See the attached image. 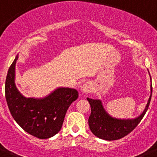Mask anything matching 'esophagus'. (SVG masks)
Here are the masks:
<instances>
[{"instance_id":"1","label":"esophagus","mask_w":157,"mask_h":157,"mask_svg":"<svg viewBox=\"0 0 157 157\" xmlns=\"http://www.w3.org/2000/svg\"><path fill=\"white\" fill-rule=\"evenodd\" d=\"M91 90V83L87 82H85L82 86L81 87V91L84 94H88V93L90 92Z\"/></svg>"}]
</instances>
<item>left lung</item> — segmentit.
<instances>
[{
	"mask_svg": "<svg viewBox=\"0 0 157 157\" xmlns=\"http://www.w3.org/2000/svg\"><path fill=\"white\" fill-rule=\"evenodd\" d=\"M151 80V94L145 109L139 116L135 119L120 120L109 115L104 109L101 100L87 98L90 105L91 114L89 117V126L91 132L101 139L107 141L118 140L130 134L141 122L149 109L152 97V79Z\"/></svg>",
	"mask_w": 157,
	"mask_h": 157,
	"instance_id": "left-lung-1",
	"label": "left lung"
}]
</instances>
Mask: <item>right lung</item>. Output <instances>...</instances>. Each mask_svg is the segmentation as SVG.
I'll return each instance as SVG.
<instances>
[{"mask_svg": "<svg viewBox=\"0 0 157 157\" xmlns=\"http://www.w3.org/2000/svg\"><path fill=\"white\" fill-rule=\"evenodd\" d=\"M18 55L8 69L5 81V98L16 123L28 134L47 139L59 132L69 106L78 98L71 88L59 87L43 98L23 97L15 84Z\"/></svg>", "mask_w": 157, "mask_h": 157, "instance_id": "obj_1", "label": "right lung"}]
</instances>
